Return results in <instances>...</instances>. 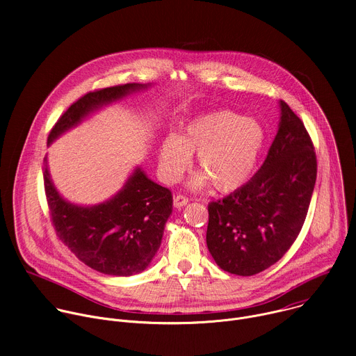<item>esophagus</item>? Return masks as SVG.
Instances as JSON below:
<instances>
[{"instance_id": "esophagus-1", "label": "esophagus", "mask_w": 356, "mask_h": 356, "mask_svg": "<svg viewBox=\"0 0 356 356\" xmlns=\"http://www.w3.org/2000/svg\"><path fill=\"white\" fill-rule=\"evenodd\" d=\"M187 202H188V198L184 197V195H181V194H176V195L173 197V206H175L176 209L184 207V206L187 204Z\"/></svg>"}]
</instances>
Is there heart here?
<instances>
[{"mask_svg":"<svg viewBox=\"0 0 356 356\" xmlns=\"http://www.w3.org/2000/svg\"><path fill=\"white\" fill-rule=\"evenodd\" d=\"M266 142L259 121L232 111H216L190 121L180 135H166L159 146V169L175 181L195 155L197 172L188 181L195 190L210 183L220 193L241 188L255 172Z\"/></svg>","mask_w":356,"mask_h":356,"instance_id":"b5f03b06","label":"heart"}]
</instances>
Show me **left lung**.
Masks as SVG:
<instances>
[{"mask_svg":"<svg viewBox=\"0 0 356 356\" xmlns=\"http://www.w3.org/2000/svg\"><path fill=\"white\" fill-rule=\"evenodd\" d=\"M279 107L277 134L258 173L209 204V250L232 275L252 276L275 265L296 241L309 211L317 179L314 146L284 101Z\"/></svg>","mask_w":356,"mask_h":356,"instance_id":"obj_1","label":"left lung"}]
</instances>
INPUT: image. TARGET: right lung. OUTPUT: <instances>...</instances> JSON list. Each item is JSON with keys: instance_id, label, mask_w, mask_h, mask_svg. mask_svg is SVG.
Instances as JSON below:
<instances>
[{"instance_id": "obj_1", "label": "right lung", "mask_w": 356, "mask_h": 356, "mask_svg": "<svg viewBox=\"0 0 356 356\" xmlns=\"http://www.w3.org/2000/svg\"><path fill=\"white\" fill-rule=\"evenodd\" d=\"M149 86L128 83L87 92L55 124L47 146L90 114ZM43 162L47 206L63 243L83 264L104 275L143 272L156 255L173 210L170 190L150 180L138 166L115 195L99 204L79 206L62 197L50 177L47 159Z\"/></svg>"}]
</instances>
